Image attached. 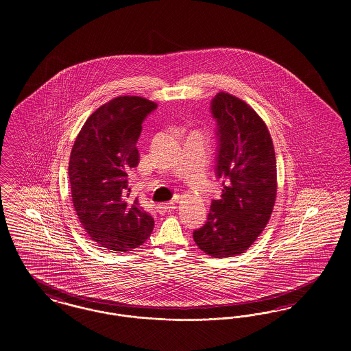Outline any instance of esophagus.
Wrapping results in <instances>:
<instances>
[{"instance_id":"obj_1","label":"esophagus","mask_w":351,"mask_h":351,"mask_svg":"<svg viewBox=\"0 0 351 351\" xmlns=\"http://www.w3.org/2000/svg\"><path fill=\"white\" fill-rule=\"evenodd\" d=\"M156 209H158V212H159L160 215H163V213H167V212L173 210V209H175V204H173V201L163 202V204H159V205L156 206Z\"/></svg>"}]
</instances>
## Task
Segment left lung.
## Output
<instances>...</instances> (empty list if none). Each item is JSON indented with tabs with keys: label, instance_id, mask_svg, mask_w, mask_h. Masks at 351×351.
I'll return each instance as SVG.
<instances>
[{
	"label": "left lung",
	"instance_id": "left-lung-1",
	"mask_svg": "<svg viewBox=\"0 0 351 351\" xmlns=\"http://www.w3.org/2000/svg\"><path fill=\"white\" fill-rule=\"evenodd\" d=\"M210 110L217 121L222 195L212 201L193 239L205 254L229 258L247 250L269 221L278 191L276 158L265 121L249 104L219 92Z\"/></svg>",
	"mask_w": 351,
	"mask_h": 351
}]
</instances>
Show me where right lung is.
Segmentation results:
<instances>
[{
	"label": "right lung",
	"mask_w": 351,
	"mask_h": 351,
	"mask_svg": "<svg viewBox=\"0 0 351 351\" xmlns=\"http://www.w3.org/2000/svg\"><path fill=\"white\" fill-rule=\"evenodd\" d=\"M154 101L119 96L95 110L77 134L68 176L77 218L101 247L130 251L154 229V218L129 197L128 173L139 163L136 141Z\"/></svg>",
	"instance_id": "obj_1"
}]
</instances>
